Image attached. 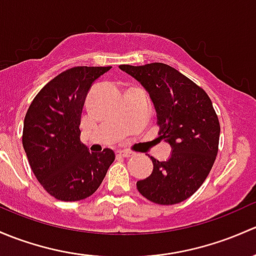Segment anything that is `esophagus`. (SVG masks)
I'll return each mask as SVG.
<instances>
[{
    "label": "esophagus",
    "instance_id": "obj_1",
    "mask_svg": "<svg viewBox=\"0 0 256 256\" xmlns=\"http://www.w3.org/2000/svg\"><path fill=\"white\" fill-rule=\"evenodd\" d=\"M117 156L129 158V156H132V152H128V150H117Z\"/></svg>",
    "mask_w": 256,
    "mask_h": 256
}]
</instances>
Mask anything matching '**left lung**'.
Masks as SVG:
<instances>
[{
	"mask_svg": "<svg viewBox=\"0 0 256 256\" xmlns=\"http://www.w3.org/2000/svg\"><path fill=\"white\" fill-rule=\"evenodd\" d=\"M120 68L149 92L160 139L172 149L166 162L150 156L152 175L136 188L154 204H180L204 182L217 156L220 126L212 101L204 88L162 62Z\"/></svg>",
	"mask_w": 256,
	"mask_h": 256,
	"instance_id": "left-lung-1",
	"label": "left lung"
}]
</instances>
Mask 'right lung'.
<instances>
[{"instance_id": "add662e5", "label": "right lung", "mask_w": 256, "mask_h": 256, "mask_svg": "<svg viewBox=\"0 0 256 256\" xmlns=\"http://www.w3.org/2000/svg\"><path fill=\"white\" fill-rule=\"evenodd\" d=\"M110 66H75L50 80L32 101L23 124L28 162L50 196L80 201L91 196L114 162V152H88L80 140L85 98L92 82Z\"/></svg>"}]
</instances>
